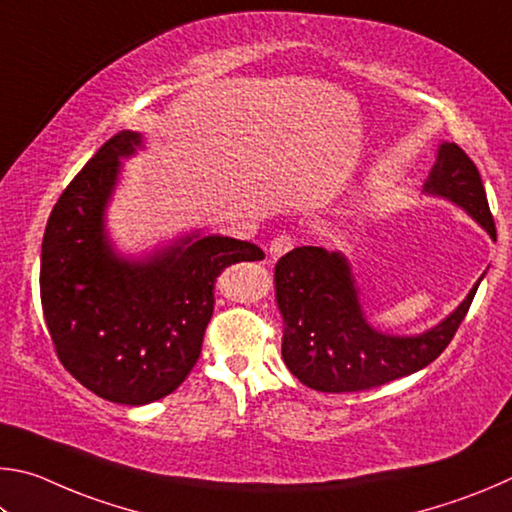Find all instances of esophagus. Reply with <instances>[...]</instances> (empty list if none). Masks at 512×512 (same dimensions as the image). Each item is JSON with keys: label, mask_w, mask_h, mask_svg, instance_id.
Segmentation results:
<instances>
[{"label": "esophagus", "mask_w": 512, "mask_h": 512, "mask_svg": "<svg viewBox=\"0 0 512 512\" xmlns=\"http://www.w3.org/2000/svg\"><path fill=\"white\" fill-rule=\"evenodd\" d=\"M294 247V238L290 233H281V236H276L270 242V256L272 258H281L283 254H288V251Z\"/></svg>", "instance_id": "1"}]
</instances>
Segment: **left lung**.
<instances>
[{
    "instance_id": "8db88e82",
    "label": "left lung",
    "mask_w": 512,
    "mask_h": 512,
    "mask_svg": "<svg viewBox=\"0 0 512 512\" xmlns=\"http://www.w3.org/2000/svg\"><path fill=\"white\" fill-rule=\"evenodd\" d=\"M423 191L461 206L497 240L479 170L456 143L438 146ZM481 279L438 326L411 337L387 335L366 319L342 251L292 249L274 270L276 303L283 315V362L299 382L326 393L366 391L405 378L432 364L452 342Z\"/></svg>"
}]
</instances>
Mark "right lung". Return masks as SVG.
<instances>
[{
  "label": "right lung",
  "mask_w": 512,
  "mask_h": 512,
  "mask_svg": "<svg viewBox=\"0 0 512 512\" xmlns=\"http://www.w3.org/2000/svg\"><path fill=\"white\" fill-rule=\"evenodd\" d=\"M143 146L123 130L103 143L53 206L42 240L40 299L62 366L98 398L148 405L173 393L197 362L229 265L261 247L191 233L139 261L112 249L105 206L121 159Z\"/></svg>",
  "instance_id": "1"
}]
</instances>
